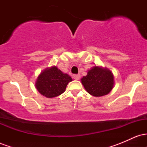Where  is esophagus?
Listing matches in <instances>:
<instances>
[{"instance_id": "obj_1", "label": "esophagus", "mask_w": 147, "mask_h": 147, "mask_svg": "<svg viewBox=\"0 0 147 147\" xmlns=\"http://www.w3.org/2000/svg\"><path fill=\"white\" fill-rule=\"evenodd\" d=\"M81 76L80 75H73V79H75V80H79V79H80Z\"/></svg>"}]
</instances>
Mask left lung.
Returning a JSON list of instances; mask_svg holds the SVG:
<instances>
[{"mask_svg": "<svg viewBox=\"0 0 147 147\" xmlns=\"http://www.w3.org/2000/svg\"><path fill=\"white\" fill-rule=\"evenodd\" d=\"M84 88L94 97L106 95L114 86V76L110 70L95 65L87 72V75L81 79Z\"/></svg>", "mask_w": 147, "mask_h": 147, "instance_id": "obj_1", "label": "left lung"}]
</instances>
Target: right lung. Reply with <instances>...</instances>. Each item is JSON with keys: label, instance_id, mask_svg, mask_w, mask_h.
Returning <instances> with one entry per match:
<instances>
[{"label": "right lung", "instance_id": "obj_1", "mask_svg": "<svg viewBox=\"0 0 147 147\" xmlns=\"http://www.w3.org/2000/svg\"><path fill=\"white\" fill-rule=\"evenodd\" d=\"M72 79L57 66L46 68L39 74L35 82L36 90L48 98H53L65 92L67 85Z\"/></svg>", "mask_w": 147, "mask_h": 147}]
</instances>
